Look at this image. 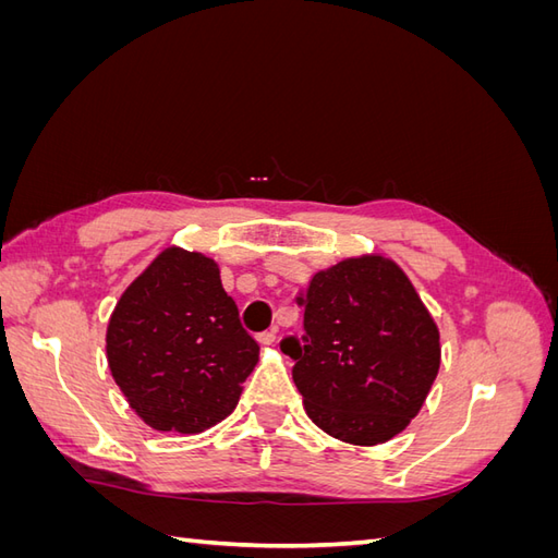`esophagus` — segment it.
Here are the masks:
<instances>
[{"instance_id": "esophagus-1", "label": "esophagus", "mask_w": 558, "mask_h": 558, "mask_svg": "<svg viewBox=\"0 0 558 558\" xmlns=\"http://www.w3.org/2000/svg\"><path fill=\"white\" fill-rule=\"evenodd\" d=\"M275 340H277V330H275V328H269V330H263V332H258V342H260L263 347L275 344Z\"/></svg>"}]
</instances>
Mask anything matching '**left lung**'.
Segmentation results:
<instances>
[{"label": "left lung", "mask_w": 558, "mask_h": 558, "mask_svg": "<svg viewBox=\"0 0 558 558\" xmlns=\"http://www.w3.org/2000/svg\"><path fill=\"white\" fill-rule=\"evenodd\" d=\"M298 302L305 337H286L281 351L314 424L359 447L408 428L440 369V330L400 265L344 258L318 269Z\"/></svg>", "instance_id": "left-lung-1"}]
</instances>
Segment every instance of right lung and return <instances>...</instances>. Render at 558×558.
Segmentation results:
<instances>
[{
  "mask_svg": "<svg viewBox=\"0 0 558 558\" xmlns=\"http://www.w3.org/2000/svg\"><path fill=\"white\" fill-rule=\"evenodd\" d=\"M258 351L216 260L181 246L148 263L107 326L113 381L144 424L165 433H202L232 414Z\"/></svg>",
  "mask_w": 558,
  "mask_h": 558,
  "instance_id": "add662e5",
  "label": "right lung"
}]
</instances>
